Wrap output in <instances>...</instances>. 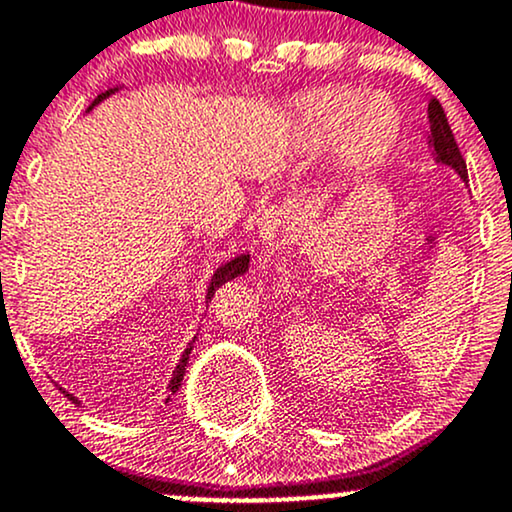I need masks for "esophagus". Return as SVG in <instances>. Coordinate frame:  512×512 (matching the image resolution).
I'll return each instance as SVG.
<instances>
[{"mask_svg":"<svg viewBox=\"0 0 512 512\" xmlns=\"http://www.w3.org/2000/svg\"><path fill=\"white\" fill-rule=\"evenodd\" d=\"M285 222H287V213L278 206L266 208V213L261 215V227H258V234H261V242L266 249H278L280 246V237L285 232Z\"/></svg>","mask_w":512,"mask_h":512,"instance_id":"1","label":"esophagus"}]
</instances>
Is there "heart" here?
I'll return each mask as SVG.
<instances>
[{"mask_svg":"<svg viewBox=\"0 0 512 512\" xmlns=\"http://www.w3.org/2000/svg\"><path fill=\"white\" fill-rule=\"evenodd\" d=\"M400 136L402 114L390 95L335 86L292 100L285 143L299 158L335 150L350 170H371L390 158Z\"/></svg>","mask_w":512,"mask_h":512,"instance_id":"1","label":"heart"}]
</instances>
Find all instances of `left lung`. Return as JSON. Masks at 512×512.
<instances>
[{"mask_svg": "<svg viewBox=\"0 0 512 512\" xmlns=\"http://www.w3.org/2000/svg\"><path fill=\"white\" fill-rule=\"evenodd\" d=\"M426 114H429V138H426V143H429L431 155H434L436 162L450 167V170L467 184L470 182V179H467V165L460 155L458 141H455L453 131H450L448 117L446 112H443L441 102L436 98L429 100V110H426Z\"/></svg>", "mask_w": 512, "mask_h": 512, "instance_id": "1", "label": "left lung"}]
</instances>
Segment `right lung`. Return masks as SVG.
I'll return each mask as SVG.
<instances>
[{
  "label": "right lung",
  "instance_id": "add662e5",
  "mask_svg": "<svg viewBox=\"0 0 512 512\" xmlns=\"http://www.w3.org/2000/svg\"><path fill=\"white\" fill-rule=\"evenodd\" d=\"M119 90H122V86L110 88V90H105V93H100L98 98H95L93 102H90V107L86 110V114H88L90 110H93V107H98L102 100L112 98L114 93H119ZM249 258H251V254H237V256H232L230 261L220 263V266L215 268L213 278H210V282H208V290H206V306H208L210 299H213V294H215V290H218V287H222V285H225V282H230V280H234V278H239V275H244L246 270H249ZM196 335H198V333H196ZM196 335H194V338H191L189 345H186V350L182 352V357H179V364L174 366L172 378H170V386H167V388H170V395H167L165 402H170V400H172V395L177 393L179 386H182V381H184V371H186V364H189V354H191V350H194ZM59 390H62V393L66 395V398H69L71 402H74V405H81V400H78L76 395H71L69 390H64L62 386H59Z\"/></svg>",
  "mask_w": 512,
  "mask_h": 512
}]
</instances>
